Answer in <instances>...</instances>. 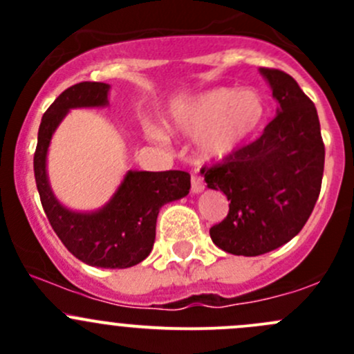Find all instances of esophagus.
I'll return each instance as SVG.
<instances>
[{
	"label": "esophagus",
	"instance_id": "1",
	"mask_svg": "<svg viewBox=\"0 0 354 354\" xmlns=\"http://www.w3.org/2000/svg\"><path fill=\"white\" fill-rule=\"evenodd\" d=\"M203 180L198 174H192V194H200L203 190Z\"/></svg>",
	"mask_w": 354,
	"mask_h": 354
}]
</instances>
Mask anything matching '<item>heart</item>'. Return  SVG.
Instances as JSON below:
<instances>
[{"label":"heart","mask_w":354,"mask_h":354,"mask_svg":"<svg viewBox=\"0 0 354 354\" xmlns=\"http://www.w3.org/2000/svg\"><path fill=\"white\" fill-rule=\"evenodd\" d=\"M267 116L266 99L255 88H212L173 104L167 114L169 130L197 137L195 156L200 162L224 160L245 147L262 128ZM149 135L162 138L159 128L149 127Z\"/></svg>","instance_id":"obj_1"}]
</instances>
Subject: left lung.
<instances>
[{"label":"left lung","mask_w":354,"mask_h":354,"mask_svg":"<svg viewBox=\"0 0 354 354\" xmlns=\"http://www.w3.org/2000/svg\"><path fill=\"white\" fill-rule=\"evenodd\" d=\"M272 88L277 116L241 151L200 173L230 200V212L210 238L233 255L257 257L296 236L308 221L324 176L326 147L315 104L295 78L260 68Z\"/></svg>","instance_id":"1"}]
</instances>
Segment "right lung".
<instances>
[{"instance_id": "right-lung-1", "label": "right lung", "mask_w": 354, "mask_h": 354, "mask_svg": "<svg viewBox=\"0 0 354 354\" xmlns=\"http://www.w3.org/2000/svg\"><path fill=\"white\" fill-rule=\"evenodd\" d=\"M109 85L80 82L56 97L39 127L34 174L42 209L68 252L92 267L127 269L152 252L159 209L190 192L187 171H128L123 183L102 209L91 214L71 212L56 200L46 174V156L53 133L73 108L108 104Z\"/></svg>"}]
</instances>
